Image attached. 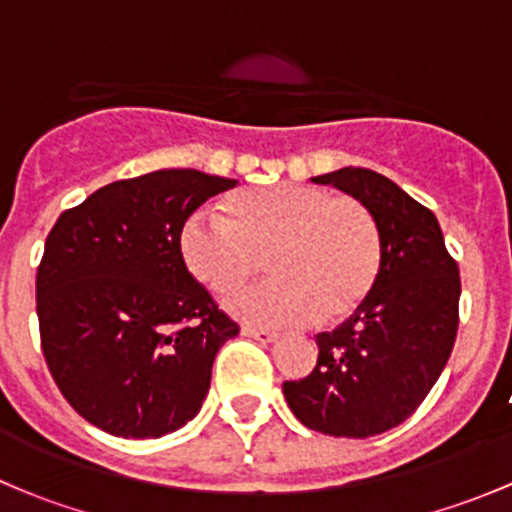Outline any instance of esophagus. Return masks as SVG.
<instances>
[{
  "label": "esophagus",
  "instance_id": "34e87169",
  "mask_svg": "<svg viewBox=\"0 0 512 512\" xmlns=\"http://www.w3.org/2000/svg\"><path fill=\"white\" fill-rule=\"evenodd\" d=\"M242 334H245V337L257 339V342H262V344H270L277 339V332H270V329H260V327H250V324H247V327H242Z\"/></svg>",
  "mask_w": 512,
  "mask_h": 512
}]
</instances>
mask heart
<instances>
[{
    "instance_id": "heart-1",
    "label": "heart",
    "mask_w": 512,
    "mask_h": 512,
    "mask_svg": "<svg viewBox=\"0 0 512 512\" xmlns=\"http://www.w3.org/2000/svg\"><path fill=\"white\" fill-rule=\"evenodd\" d=\"M178 252L190 277L218 297L252 280L267 257L270 280L227 307L260 324H329L352 314L374 287L381 237L356 198L280 183L230 195L225 218L193 210L178 232Z\"/></svg>"
}]
</instances>
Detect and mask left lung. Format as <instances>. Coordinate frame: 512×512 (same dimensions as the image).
I'll list each match as a JSON object with an SVG mask.
<instances>
[{
    "instance_id": "1",
    "label": "left lung",
    "mask_w": 512,
    "mask_h": 512,
    "mask_svg": "<svg viewBox=\"0 0 512 512\" xmlns=\"http://www.w3.org/2000/svg\"><path fill=\"white\" fill-rule=\"evenodd\" d=\"M364 203L381 237L374 287L347 322L317 334L319 356L282 391L312 431L369 438L406 421L426 399L453 352L461 275L441 225L394 180L369 168L317 175Z\"/></svg>"
}]
</instances>
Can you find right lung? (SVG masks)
Returning <instances> with one entry per match:
<instances>
[{
    "instance_id": "right-lung-1",
    "label": "right lung",
    "mask_w": 512,
    "mask_h": 512,
    "mask_svg": "<svg viewBox=\"0 0 512 512\" xmlns=\"http://www.w3.org/2000/svg\"><path fill=\"white\" fill-rule=\"evenodd\" d=\"M235 183L193 168L116 180L46 235L41 352L64 399L101 431L158 438L203 406L215 354L240 327L185 270L178 232Z\"/></svg>"
}]
</instances>
